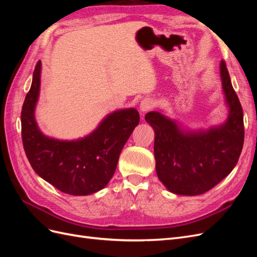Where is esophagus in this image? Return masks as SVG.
Wrapping results in <instances>:
<instances>
[{
	"instance_id": "34e87169",
	"label": "esophagus",
	"mask_w": 257,
	"mask_h": 257,
	"mask_svg": "<svg viewBox=\"0 0 257 257\" xmlns=\"http://www.w3.org/2000/svg\"><path fill=\"white\" fill-rule=\"evenodd\" d=\"M153 105H154V103H153L152 99L144 98L141 102V105H139V109H141L142 112H147V111H149L151 109Z\"/></svg>"
}]
</instances>
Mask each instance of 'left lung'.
Wrapping results in <instances>:
<instances>
[{"label": "left lung", "mask_w": 257, "mask_h": 257, "mask_svg": "<svg viewBox=\"0 0 257 257\" xmlns=\"http://www.w3.org/2000/svg\"><path fill=\"white\" fill-rule=\"evenodd\" d=\"M220 73L229 108L224 124L207 131L180 130L159 111L145 119L154 130L155 168L166 189L180 195H200L221 182L236 166L244 141L243 111L224 61Z\"/></svg>", "instance_id": "1"}]
</instances>
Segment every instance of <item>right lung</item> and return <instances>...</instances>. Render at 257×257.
I'll list each match as a JSON object with an SVG mask.
<instances>
[{
    "label": "right lung",
    "mask_w": 257,
    "mask_h": 257,
    "mask_svg": "<svg viewBox=\"0 0 257 257\" xmlns=\"http://www.w3.org/2000/svg\"><path fill=\"white\" fill-rule=\"evenodd\" d=\"M41 61L21 110V136L31 166L44 180L69 195H89L104 189L112 178L120 153L138 125L134 108L116 110L98 127L78 141H58L37 126L34 110L40 95Z\"/></svg>",
    "instance_id": "right-lung-1"
}]
</instances>
